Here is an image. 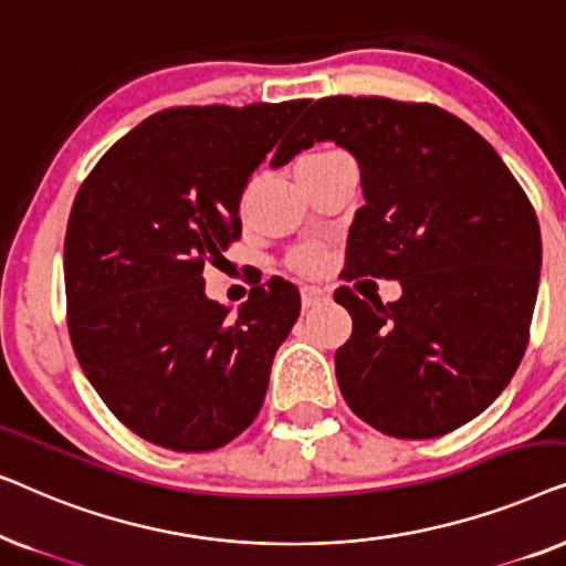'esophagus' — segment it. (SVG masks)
Masks as SVG:
<instances>
[{
	"label": "esophagus",
	"instance_id": "obj_1",
	"mask_svg": "<svg viewBox=\"0 0 566 566\" xmlns=\"http://www.w3.org/2000/svg\"><path fill=\"white\" fill-rule=\"evenodd\" d=\"M329 301V291L327 289H319V285H304L301 289V304L304 308H314V306H322Z\"/></svg>",
	"mask_w": 566,
	"mask_h": 566
}]
</instances>
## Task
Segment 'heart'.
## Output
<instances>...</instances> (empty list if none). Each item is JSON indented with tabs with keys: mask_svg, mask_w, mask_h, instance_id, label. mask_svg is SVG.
Instances as JSON below:
<instances>
[{
	"mask_svg": "<svg viewBox=\"0 0 566 566\" xmlns=\"http://www.w3.org/2000/svg\"><path fill=\"white\" fill-rule=\"evenodd\" d=\"M337 157H343V151L316 149L312 154H306V157L298 159V175L322 169L324 165H329V161L337 159ZM324 260H327V258H324V250L319 244H306V247H301V250L291 254V268L298 270V273H304V275H314L324 268Z\"/></svg>",
	"mask_w": 566,
	"mask_h": 566,
	"instance_id": "b5f03b06",
	"label": "heart"
}]
</instances>
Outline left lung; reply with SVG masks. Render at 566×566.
<instances>
[{
	"mask_svg": "<svg viewBox=\"0 0 566 566\" xmlns=\"http://www.w3.org/2000/svg\"><path fill=\"white\" fill-rule=\"evenodd\" d=\"M316 142L358 159L366 206L345 277L399 281L391 304L337 289L353 335L335 355L355 415L394 438L446 436L482 415L528 345L541 275L533 206L500 154L436 105L316 99L270 167Z\"/></svg>",
	"mask_w": 566,
	"mask_h": 566,
	"instance_id": "8db88e82",
	"label": "left lung"
}]
</instances>
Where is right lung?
Wrapping results in <instances>:
<instances>
[{
	"mask_svg": "<svg viewBox=\"0 0 566 566\" xmlns=\"http://www.w3.org/2000/svg\"><path fill=\"white\" fill-rule=\"evenodd\" d=\"M306 105L169 107L123 136L76 192L64 242L76 360L154 446L213 451L260 412L298 289L273 277L231 314L206 296L203 268L242 237L247 182Z\"/></svg>",
	"mask_w": 566,
	"mask_h": 566,
	"instance_id": "add662e5",
	"label": "right lung"
}]
</instances>
